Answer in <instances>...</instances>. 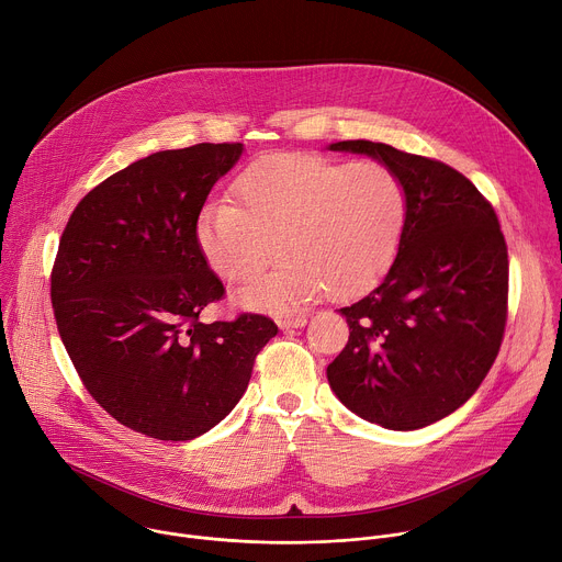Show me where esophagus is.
<instances>
[{
	"label": "esophagus",
	"mask_w": 562,
	"mask_h": 562,
	"mask_svg": "<svg viewBox=\"0 0 562 562\" xmlns=\"http://www.w3.org/2000/svg\"><path fill=\"white\" fill-rule=\"evenodd\" d=\"M306 325V315H295V317H278V327L280 329H297Z\"/></svg>",
	"instance_id": "34e87169"
}]
</instances>
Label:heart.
I'll list each match as a JSON object with an SVG mask.
<instances>
[{
	"instance_id": "obj_1",
	"label": "heart",
	"mask_w": 562,
	"mask_h": 562,
	"mask_svg": "<svg viewBox=\"0 0 562 562\" xmlns=\"http://www.w3.org/2000/svg\"><path fill=\"white\" fill-rule=\"evenodd\" d=\"M233 202H206L195 243L226 282L256 278L237 293L251 308L293 311L327 291L351 297L380 282L403 247L409 193L380 162H336L306 153H271L233 182Z\"/></svg>"
}]
</instances>
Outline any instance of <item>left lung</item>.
Here are the masks:
<instances>
[{
    "label": "left lung",
    "mask_w": 562,
    "mask_h": 562,
    "mask_svg": "<svg viewBox=\"0 0 562 562\" xmlns=\"http://www.w3.org/2000/svg\"><path fill=\"white\" fill-rule=\"evenodd\" d=\"M329 148L380 159L409 193L393 267L367 297L340 308L349 342L327 367L329 384L369 423L427 427L467 403L501 351L509 260L498 215L440 159L369 139Z\"/></svg>",
    "instance_id": "1"
}]
</instances>
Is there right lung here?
<instances>
[{
  "label": "right lung",
  "mask_w": 562,
  "mask_h": 562,
  "mask_svg": "<svg viewBox=\"0 0 562 562\" xmlns=\"http://www.w3.org/2000/svg\"><path fill=\"white\" fill-rule=\"evenodd\" d=\"M239 155V142H202L137 159L79 200L59 239L50 300L66 353L109 416L155 440L228 416L278 334L260 313L200 319L224 286L195 220Z\"/></svg>",
  "instance_id": "obj_1"
}]
</instances>
